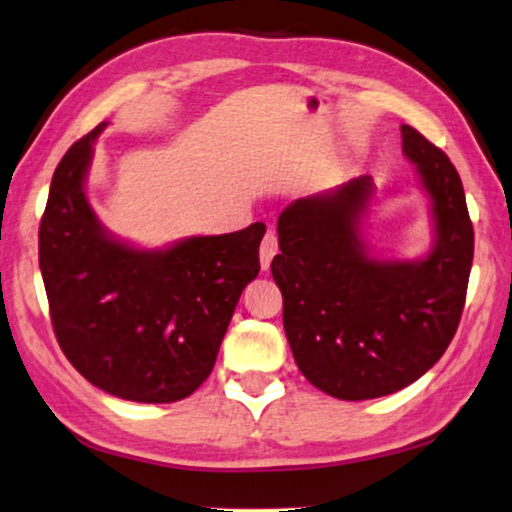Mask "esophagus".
<instances>
[{
  "instance_id": "34e87169",
  "label": "esophagus",
  "mask_w": 512,
  "mask_h": 512,
  "mask_svg": "<svg viewBox=\"0 0 512 512\" xmlns=\"http://www.w3.org/2000/svg\"><path fill=\"white\" fill-rule=\"evenodd\" d=\"M278 255V236L276 232H266L262 239V246H259V264L266 271L271 266V259Z\"/></svg>"
}]
</instances>
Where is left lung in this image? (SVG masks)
Listing matches in <instances>:
<instances>
[{"label":"left lung","mask_w":512,"mask_h":512,"mask_svg":"<svg viewBox=\"0 0 512 512\" xmlns=\"http://www.w3.org/2000/svg\"><path fill=\"white\" fill-rule=\"evenodd\" d=\"M403 155L431 199L436 239L422 259H378L362 239L371 176L297 199L280 213L271 273L294 362L329 397L378 399L434 366L462 318L473 225L448 155L401 125Z\"/></svg>","instance_id":"1"}]
</instances>
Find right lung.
<instances>
[{"instance_id":"obj_1","label":"right lung","mask_w":512,"mask_h":512,"mask_svg":"<svg viewBox=\"0 0 512 512\" xmlns=\"http://www.w3.org/2000/svg\"><path fill=\"white\" fill-rule=\"evenodd\" d=\"M106 122L57 164L39 227V266L57 343L85 380L139 403L181 401L211 376L234 308L259 273L255 222L162 250L118 241L97 220L85 176Z\"/></svg>"}]
</instances>
